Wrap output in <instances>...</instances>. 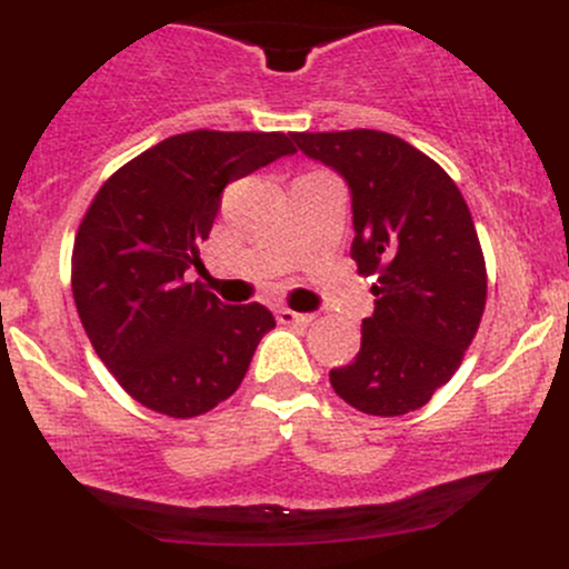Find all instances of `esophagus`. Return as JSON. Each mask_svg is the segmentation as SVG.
<instances>
[{
  "mask_svg": "<svg viewBox=\"0 0 569 569\" xmlns=\"http://www.w3.org/2000/svg\"><path fill=\"white\" fill-rule=\"evenodd\" d=\"M278 319L283 321V325H311L313 313H297L291 311V308H280Z\"/></svg>",
  "mask_w": 569,
  "mask_h": 569,
  "instance_id": "esophagus-1",
  "label": "esophagus"
}]
</instances>
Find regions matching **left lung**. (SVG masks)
Returning <instances> with one entry per match:
<instances>
[{
	"mask_svg": "<svg viewBox=\"0 0 569 569\" xmlns=\"http://www.w3.org/2000/svg\"><path fill=\"white\" fill-rule=\"evenodd\" d=\"M291 140L349 183V252L360 274H377L360 352L330 371L332 391L369 416L418 410L460 369L485 313L487 269L468 203L438 162L388 131Z\"/></svg>",
	"mask_w": 569,
	"mask_h": 569,
	"instance_id": "left-lung-1",
	"label": "left lung"
}]
</instances>
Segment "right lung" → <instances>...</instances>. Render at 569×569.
<instances>
[{
	"instance_id": "add662e5",
	"label": "right lung",
	"mask_w": 569,
	"mask_h": 569,
	"mask_svg": "<svg viewBox=\"0 0 569 569\" xmlns=\"http://www.w3.org/2000/svg\"><path fill=\"white\" fill-rule=\"evenodd\" d=\"M295 153L280 131H187L112 173L90 203L71 258L79 319L131 399L170 418L209 412L242 386L274 317L226 306L194 280L220 194Z\"/></svg>"
}]
</instances>
